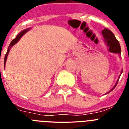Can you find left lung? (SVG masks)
I'll return each mask as SVG.
<instances>
[{"mask_svg": "<svg viewBox=\"0 0 129 129\" xmlns=\"http://www.w3.org/2000/svg\"><path fill=\"white\" fill-rule=\"evenodd\" d=\"M102 35H103V37H104V40L105 43L107 44V46L109 48V52H112V53H118V54L121 55V47H120V44H119V42L117 39H116V37L114 36V35L113 34V33L109 29H107V28H105L103 31H102ZM123 70H121V74H122ZM121 74L119 75V78L116 81V84L114 86V87L110 90V91L106 93L105 94H109V92H110L111 91L113 90L114 89V88L116 87L117 84H118V82L119 81V79L120 77Z\"/></svg>", "mask_w": 129, "mask_h": 129, "instance_id": "8db88e82", "label": "left lung"}]
</instances>
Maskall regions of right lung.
<instances>
[{
    "label": "right lung",
    "instance_id": "1",
    "mask_svg": "<svg viewBox=\"0 0 129 129\" xmlns=\"http://www.w3.org/2000/svg\"><path fill=\"white\" fill-rule=\"evenodd\" d=\"M29 29H30V28H28V29H24V30H22L21 32L19 33V34H18L17 35V37H15V38L11 42V43H10V44L8 46V51H7L6 53V55H5V57H4V68H5V65H6V59H7V57H8V53L9 52H10V49L11 48V47L13 46V45H15V44H16V43H17L18 41H19V40H20V39L22 37V35H24V34H26L27 31H28Z\"/></svg>",
    "mask_w": 129,
    "mask_h": 129
}]
</instances>
